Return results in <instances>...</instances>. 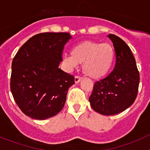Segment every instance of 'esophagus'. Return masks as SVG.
Returning <instances> with one entry per match:
<instances>
[{
    "mask_svg": "<svg viewBox=\"0 0 150 150\" xmlns=\"http://www.w3.org/2000/svg\"><path fill=\"white\" fill-rule=\"evenodd\" d=\"M81 79H82L81 76H75V83H79V82H80V80H81Z\"/></svg>",
    "mask_w": 150,
    "mask_h": 150,
    "instance_id": "obj_1",
    "label": "esophagus"
}]
</instances>
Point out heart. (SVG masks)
Instances as JSON below:
<instances>
[{"label": "heart", "instance_id": "obj_1", "mask_svg": "<svg viewBox=\"0 0 150 150\" xmlns=\"http://www.w3.org/2000/svg\"><path fill=\"white\" fill-rule=\"evenodd\" d=\"M116 59L115 49L108 43L87 40L74 46L71 55L64 60L70 68L83 64V71L86 76L99 79L107 75L112 69Z\"/></svg>", "mask_w": 150, "mask_h": 150}]
</instances>
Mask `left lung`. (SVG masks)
<instances>
[{
	"label": "left lung",
	"instance_id": "8db88e82",
	"mask_svg": "<svg viewBox=\"0 0 150 150\" xmlns=\"http://www.w3.org/2000/svg\"><path fill=\"white\" fill-rule=\"evenodd\" d=\"M116 52L112 72L95 82L89 97L91 108L102 115H116L134 102L138 92L140 74L129 46L115 34H109Z\"/></svg>",
	"mask_w": 150,
	"mask_h": 150
}]
</instances>
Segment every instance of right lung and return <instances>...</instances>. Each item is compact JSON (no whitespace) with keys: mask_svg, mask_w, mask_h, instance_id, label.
<instances>
[{"mask_svg":"<svg viewBox=\"0 0 150 150\" xmlns=\"http://www.w3.org/2000/svg\"><path fill=\"white\" fill-rule=\"evenodd\" d=\"M67 32L38 34L24 43L12 62L10 89L23 113L43 120L63 109L74 76L59 68Z\"/></svg>","mask_w":150,"mask_h":150,"instance_id":"1","label":"right lung"}]
</instances>
